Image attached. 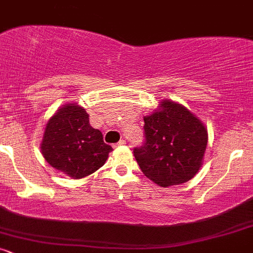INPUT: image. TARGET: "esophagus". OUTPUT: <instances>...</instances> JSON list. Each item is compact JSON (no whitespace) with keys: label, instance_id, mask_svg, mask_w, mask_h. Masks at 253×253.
<instances>
[{"label":"esophagus","instance_id":"obj_1","mask_svg":"<svg viewBox=\"0 0 253 253\" xmlns=\"http://www.w3.org/2000/svg\"><path fill=\"white\" fill-rule=\"evenodd\" d=\"M125 144H126V141H125V140H124V139H121V140H120V141H119V143H117V144H115V145H114V147H119V146H123V145H125Z\"/></svg>","mask_w":253,"mask_h":253}]
</instances>
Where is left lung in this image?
I'll return each instance as SVG.
<instances>
[{"label": "left lung", "mask_w": 253, "mask_h": 253, "mask_svg": "<svg viewBox=\"0 0 253 253\" xmlns=\"http://www.w3.org/2000/svg\"><path fill=\"white\" fill-rule=\"evenodd\" d=\"M144 123V145L133 151L144 175L164 188L193 178L208 141L202 121L182 104L162 100Z\"/></svg>", "instance_id": "left-lung-1"}]
</instances>
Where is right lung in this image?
Instances as JSON below:
<instances>
[{"label": "right lung", "mask_w": 253, "mask_h": 253, "mask_svg": "<svg viewBox=\"0 0 253 253\" xmlns=\"http://www.w3.org/2000/svg\"><path fill=\"white\" fill-rule=\"evenodd\" d=\"M43 158L71 178L91 175L106 163L110 145L89 124V114L76 103L64 104L46 124L42 141Z\"/></svg>", "instance_id": "add662e5"}]
</instances>
